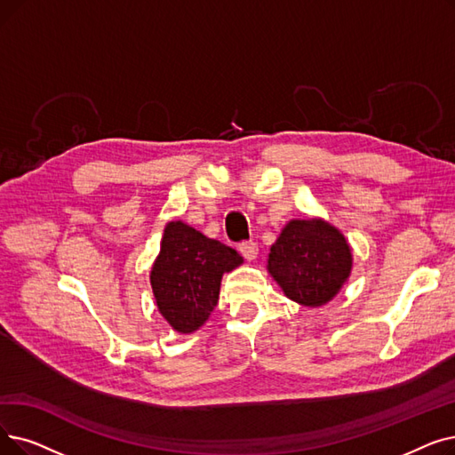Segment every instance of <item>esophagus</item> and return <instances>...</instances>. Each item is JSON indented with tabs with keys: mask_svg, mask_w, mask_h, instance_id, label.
Here are the masks:
<instances>
[{
	"mask_svg": "<svg viewBox=\"0 0 455 455\" xmlns=\"http://www.w3.org/2000/svg\"><path fill=\"white\" fill-rule=\"evenodd\" d=\"M240 252H242V256L245 260H254L256 259V254H259V245H256L254 242H243L242 245H240Z\"/></svg>",
	"mask_w": 455,
	"mask_h": 455,
	"instance_id": "34e87169",
	"label": "esophagus"
}]
</instances>
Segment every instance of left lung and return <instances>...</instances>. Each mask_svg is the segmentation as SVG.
<instances>
[{"label":"left lung","instance_id":"obj_1","mask_svg":"<svg viewBox=\"0 0 455 455\" xmlns=\"http://www.w3.org/2000/svg\"><path fill=\"white\" fill-rule=\"evenodd\" d=\"M353 266L344 234L323 220H291L267 254V271L288 299L320 307L340 291Z\"/></svg>","mask_w":455,"mask_h":455}]
</instances>
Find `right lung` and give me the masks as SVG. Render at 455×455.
<instances>
[{
  "label": "right lung",
  "mask_w": 455,
  "mask_h": 455,
  "mask_svg": "<svg viewBox=\"0 0 455 455\" xmlns=\"http://www.w3.org/2000/svg\"><path fill=\"white\" fill-rule=\"evenodd\" d=\"M240 264L243 259L232 247L182 221L167 223L150 284L169 325L182 334L199 329L220 299L223 273Z\"/></svg>",
  "instance_id": "right-lung-1"
}]
</instances>
